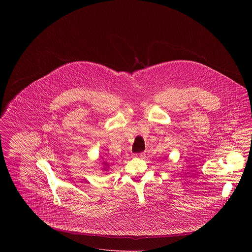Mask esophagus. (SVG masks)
<instances>
[{
	"label": "esophagus",
	"mask_w": 252,
	"mask_h": 252,
	"mask_svg": "<svg viewBox=\"0 0 252 252\" xmlns=\"http://www.w3.org/2000/svg\"><path fill=\"white\" fill-rule=\"evenodd\" d=\"M135 156H137L138 158H141V159H144V157H145V154H144V152H142V153H137Z\"/></svg>",
	"instance_id": "1"
}]
</instances>
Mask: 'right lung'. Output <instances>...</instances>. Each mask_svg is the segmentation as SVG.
I'll use <instances>...</instances> for the list:
<instances>
[{"instance_id": "1", "label": "right lung", "mask_w": 252, "mask_h": 252, "mask_svg": "<svg viewBox=\"0 0 252 252\" xmlns=\"http://www.w3.org/2000/svg\"><path fill=\"white\" fill-rule=\"evenodd\" d=\"M102 165H103V170H104V171H108V169L109 168V163H108L107 161H104V162L102 163Z\"/></svg>"}]
</instances>
